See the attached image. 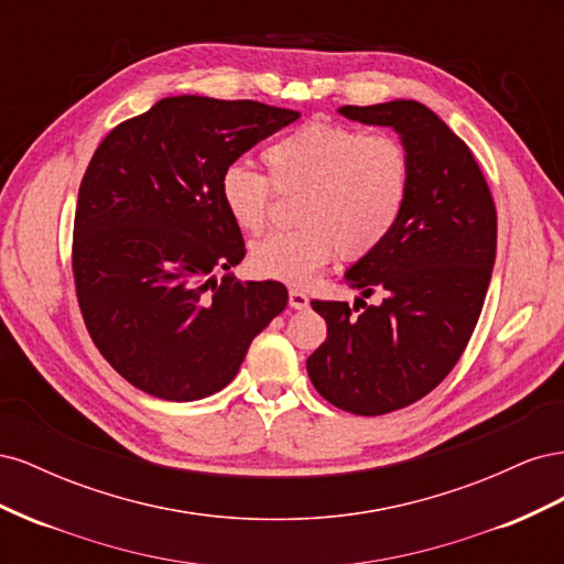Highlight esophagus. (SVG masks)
Masks as SVG:
<instances>
[{"label": "esophagus", "instance_id": "1", "mask_svg": "<svg viewBox=\"0 0 564 564\" xmlns=\"http://www.w3.org/2000/svg\"><path fill=\"white\" fill-rule=\"evenodd\" d=\"M289 305H292L294 311L308 308V294L301 292V289H289Z\"/></svg>", "mask_w": 564, "mask_h": 564}]
</instances>
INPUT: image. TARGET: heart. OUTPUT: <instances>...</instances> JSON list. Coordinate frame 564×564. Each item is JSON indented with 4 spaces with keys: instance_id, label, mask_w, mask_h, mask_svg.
I'll list each match as a JSON object with an SVG mask.
<instances>
[{
    "instance_id": "obj_1",
    "label": "heart",
    "mask_w": 564,
    "mask_h": 564,
    "mask_svg": "<svg viewBox=\"0 0 564 564\" xmlns=\"http://www.w3.org/2000/svg\"><path fill=\"white\" fill-rule=\"evenodd\" d=\"M263 160L268 176L232 162L218 178L228 216L249 235L268 226L272 187L280 195L301 193L299 226L251 247L249 263L261 278L305 282L336 253L362 259L395 230L412 191V155L392 133L317 119L280 135Z\"/></svg>"
}]
</instances>
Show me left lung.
Listing matches in <instances>:
<instances>
[{"label": "left lung", "instance_id": "8db88e82", "mask_svg": "<svg viewBox=\"0 0 564 564\" xmlns=\"http://www.w3.org/2000/svg\"><path fill=\"white\" fill-rule=\"evenodd\" d=\"M338 112L400 133L412 191L395 230L346 272L350 289L379 291L382 305L311 301L327 338L308 357V377L344 412L383 416L429 395L464 355L497 259V207L470 148L423 104Z\"/></svg>", "mask_w": 564, "mask_h": 564}]
</instances>
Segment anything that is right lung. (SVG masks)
I'll list each match as a JSON object with an SVG mask.
<instances>
[{"instance_id":"obj_1","label":"right lung","mask_w":564,"mask_h":564,"mask_svg":"<svg viewBox=\"0 0 564 564\" xmlns=\"http://www.w3.org/2000/svg\"><path fill=\"white\" fill-rule=\"evenodd\" d=\"M299 117L259 100L172 96L96 148L75 212L77 301L100 355L148 395H214L286 308L280 282L216 280L247 253L218 178Z\"/></svg>"}]
</instances>
